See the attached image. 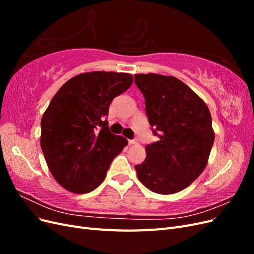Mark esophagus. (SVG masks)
I'll return each instance as SVG.
<instances>
[{
	"instance_id": "1",
	"label": "esophagus",
	"mask_w": 254,
	"mask_h": 254,
	"mask_svg": "<svg viewBox=\"0 0 254 254\" xmlns=\"http://www.w3.org/2000/svg\"><path fill=\"white\" fill-rule=\"evenodd\" d=\"M137 141H136V139H132V140H128V143H129V145H132V144H135Z\"/></svg>"
}]
</instances>
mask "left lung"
Returning a JSON list of instances; mask_svg holds the SVG:
<instances>
[{
  "mask_svg": "<svg viewBox=\"0 0 254 254\" xmlns=\"http://www.w3.org/2000/svg\"><path fill=\"white\" fill-rule=\"evenodd\" d=\"M134 82L159 139L146 146V159L134 166L137 178L153 193H178L206 166L214 143L211 113L193 90L173 76L136 74Z\"/></svg>",
  "mask_w": 254,
  "mask_h": 254,
  "instance_id": "1",
  "label": "left lung"
}]
</instances>
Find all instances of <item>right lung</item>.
Listing matches in <instances>:
<instances>
[{
  "label": "right lung",
  "mask_w": 254,
  "mask_h": 254,
  "mask_svg": "<svg viewBox=\"0 0 254 254\" xmlns=\"http://www.w3.org/2000/svg\"><path fill=\"white\" fill-rule=\"evenodd\" d=\"M127 73L91 72L67 80L41 120V149L54 178L67 190H95L128 141L108 127L113 98L132 84Z\"/></svg>",
  "instance_id": "obj_1"
}]
</instances>
